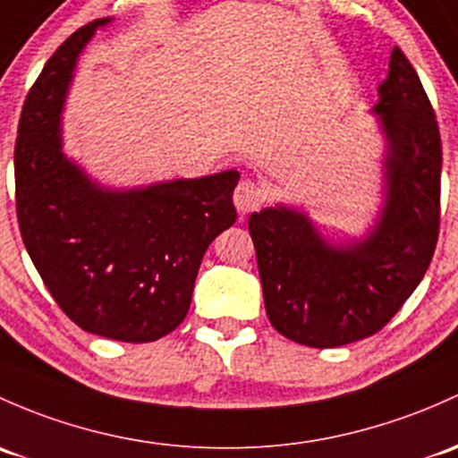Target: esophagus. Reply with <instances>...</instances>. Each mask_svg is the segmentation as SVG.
Instances as JSON below:
<instances>
[{
    "label": "esophagus",
    "mask_w": 458,
    "mask_h": 458,
    "mask_svg": "<svg viewBox=\"0 0 458 458\" xmlns=\"http://www.w3.org/2000/svg\"><path fill=\"white\" fill-rule=\"evenodd\" d=\"M233 199H234V206H237L239 213L248 215V213H252V210L261 208V204L266 201V192H263V189L257 184V182L242 180L237 184V189H234Z\"/></svg>",
    "instance_id": "obj_1"
}]
</instances>
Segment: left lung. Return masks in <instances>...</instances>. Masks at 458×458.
<instances>
[{
	"label": "left lung",
	"mask_w": 458,
	"mask_h": 458,
	"mask_svg": "<svg viewBox=\"0 0 458 458\" xmlns=\"http://www.w3.org/2000/svg\"><path fill=\"white\" fill-rule=\"evenodd\" d=\"M379 85L388 140L386 206L370 237L346 248L322 242L305 215H250L269 322L298 344L331 349L377 334L402 310L435 254L441 224V133L415 67L393 47Z\"/></svg>",
	"instance_id": "left-lung-1"
}]
</instances>
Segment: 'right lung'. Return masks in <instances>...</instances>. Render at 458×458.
Wrapping results in <instances>:
<instances>
[{
	"label": "right lung",
	"mask_w": 458,
	"mask_h": 458,
	"mask_svg": "<svg viewBox=\"0 0 458 458\" xmlns=\"http://www.w3.org/2000/svg\"><path fill=\"white\" fill-rule=\"evenodd\" d=\"M109 17L59 46L23 103L14 201L23 245L72 322L120 343H153L189 314L204 252L237 221V171L112 192L61 153L59 114L76 56Z\"/></svg>",
	"instance_id": "obj_1"
}]
</instances>
